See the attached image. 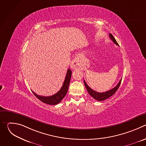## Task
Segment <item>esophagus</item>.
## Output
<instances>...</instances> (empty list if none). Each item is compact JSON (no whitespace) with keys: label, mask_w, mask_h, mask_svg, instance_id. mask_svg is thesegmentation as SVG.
I'll use <instances>...</instances> for the list:
<instances>
[{"label":"esophagus","mask_w":146,"mask_h":146,"mask_svg":"<svg viewBox=\"0 0 146 146\" xmlns=\"http://www.w3.org/2000/svg\"><path fill=\"white\" fill-rule=\"evenodd\" d=\"M80 66V63H79V58L78 57H76L72 61L70 65V67L73 70H75L77 69Z\"/></svg>","instance_id":"obj_1"}]
</instances>
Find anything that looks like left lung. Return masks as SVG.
Masks as SVG:
<instances>
[{"label": "left lung", "instance_id": "8db88e82", "mask_svg": "<svg viewBox=\"0 0 146 146\" xmlns=\"http://www.w3.org/2000/svg\"><path fill=\"white\" fill-rule=\"evenodd\" d=\"M109 36L110 38H111V40L113 41V42L117 46H119L118 44L117 43V41L115 40V38L113 37V36L112 35V34L110 33L109 34ZM122 78L120 80V81H119V82L118 83V84L113 89L109 90L108 91H106L105 92H98L93 90H92L86 83V82L85 81V80H84V85L86 86V88L88 91V92L89 93V94L92 97L94 98L95 100H98V101H102L104 100H106L108 98H110L111 96H112L113 95H114L115 92L117 91V90L118 89L120 84H121V82Z\"/></svg>", "mask_w": 146, "mask_h": 146}]
</instances>
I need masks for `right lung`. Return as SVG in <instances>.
<instances>
[{
    "label": "right lung",
    "mask_w": 146,
    "mask_h": 146,
    "mask_svg": "<svg viewBox=\"0 0 146 146\" xmlns=\"http://www.w3.org/2000/svg\"><path fill=\"white\" fill-rule=\"evenodd\" d=\"M72 72L71 70L69 68L67 71L65 81L64 82L63 85H62V87L57 93H56L53 95H51L50 96H40L35 94L33 91H32L33 94L35 95V96H36V98H37L43 102V103L48 104V105H57V104L60 102L61 100L64 99V98L65 96V95L68 92L69 86L70 81V78L72 76Z\"/></svg>",
    "instance_id": "add662e5"
}]
</instances>
